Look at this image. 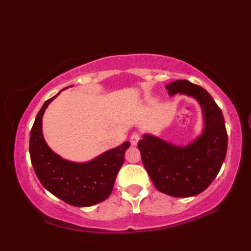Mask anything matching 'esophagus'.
Listing matches in <instances>:
<instances>
[{"instance_id":"1","label":"esophagus","mask_w":251,"mask_h":251,"mask_svg":"<svg viewBox=\"0 0 251 251\" xmlns=\"http://www.w3.org/2000/svg\"><path fill=\"white\" fill-rule=\"evenodd\" d=\"M139 139H140V135H139V133L133 132L132 135H131V137H130V143H131L132 146H136L137 144H138Z\"/></svg>"}]
</instances>
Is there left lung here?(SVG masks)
Returning <instances> with one entry per match:
<instances>
[{"mask_svg": "<svg viewBox=\"0 0 251 251\" xmlns=\"http://www.w3.org/2000/svg\"><path fill=\"white\" fill-rule=\"evenodd\" d=\"M166 88L170 96L180 92L198 99L204 115V131L185 147L146 135L139 140L138 149L157 190L176 198L193 197L212 183L225 160L227 132L224 116L214 98L200 85L178 80Z\"/></svg>", "mask_w": 251, "mask_h": 251, "instance_id": "obj_1", "label": "left lung"}]
</instances>
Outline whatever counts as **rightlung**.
I'll use <instances>...</instances> for the list:
<instances>
[{
  "label": "right lung",
  "instance_id": "obj_1",
  "mask_svg": "<svg viewBox=\"0 0 251 251\" xmlns=\"http://www.w3.org/2000/svg\"><path fill=\"white\" fill-rule=\"evenodd\" d=\"M57 96L44 102L34 121L29 137L30 161L41 184L54 197L74 207H90L112 193L130 143H123L87 163L61 159L49 149L42 135L43 113Z\"/></svg>",
  "mask_w": 251,
  "mask_h": 251
}]
</instances>
